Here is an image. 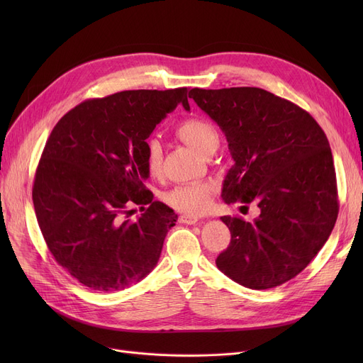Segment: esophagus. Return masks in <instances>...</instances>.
<instances>
[{
    "mask_svg": "<svg viewBox=\"0 0 363 363\" xmlns=\"http://www.w3.org/2000/svg\"><path fill=\"white\" fill-rule=\"evenodd\" d=\"M179 222L181 223H186V225H196L199 222V218L193 216V215H182L179 218Z\"/></svg>",
    "mask_w": 363,
    "mask_h": 363,
    "instance_id": "34e87169",
    "label": "esophagus"
}]
</instances>
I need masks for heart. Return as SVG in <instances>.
I'll list each match as a JSON object with an SVG mask.
<instances>
[{
  "instance_id": "b5f03b06",
  "label": "heart",
  "mask_w": 363,
  "mask_h": 363,
  "mask_svg": "<svg viewBox=\"0 0 363 363\" xmlns=\"http://www.w3.org/2000/svg\"><path fill=\"white\" fill-rule=\"evenodd\" d=\"M177 135L194 148L199 155H204L211 148L219 145L216 128L203 118H189L182 121L177 129ZM163 166V150L157 138H150L145 143V167L151 177L160 175ZM216 185L213 182L182 184L172 188L163 199L174 208L184 213H201L211 204Z\"/></svg>"
}]
</instances>
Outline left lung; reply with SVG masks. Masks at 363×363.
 Wrapping results in <instances>:
<instances>
[{
  "label": "left lung",
  "mask_w": 363,
  "mask_h": 363,
  "mask_svg": "<svg viewBox=\"0 0 363 363\" xmlns=\"http://www.w3.org/2000/svg\"><path fill=\"white\" fill-rule=\"evenodd\" d=\"M189 94L222 129L234 159L223 201H255L260 208L253 222L220 218L231 242L216 266L247 289L278 287L312 262L337 220L327 135L308 111L260 88H194Z\"/></svg>",
  "instance_id": "obj_1"
}]
</instances>
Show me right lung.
I'll use <instances>...</instances> for the list:
<instances>
[{"label": "right lung", "instance_id": "add662e5", "mask_svg": "<svg viewBox=\"0 0 363 363\" xmlns=\"http://www.w3.org/2000/svg\"><path fill=\"white\" fill-rule=\"evenodd\" d=\"M186 88L122 91L86 100L57 122L38 164L32 199L54 259L85 287L123 290L159 262L178 215L152 200L144 181L145 140ZM148 203L135 223L128 203Z\"/></svg>", "mask_w": 363, "mask_h": 363}]
</instances>
